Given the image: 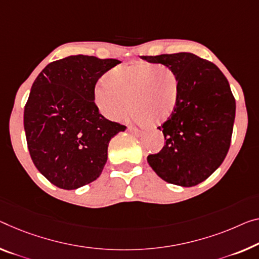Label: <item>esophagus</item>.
<instances>
[{
	"mask_svg": "<svg viewBox=\"0 0 259 259\" xmlns=\"http://www.w3.org/2000/svg\"><path fill=\"white\" fill-rule=\"evenodd\" d=\"M127 130H128L130 133L135 134V135H140L141 134V131L137 128V127H134V126H128V128H127Z\"/></svg>",
	"mask_w": 259,
	"mask_h": 259,
	"instance_id": "34e87169",
	"label": "esophagus"
}]
</instances>
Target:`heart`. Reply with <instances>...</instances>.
Returning <instances> with one entry per match:
<instances>
[{
    "instance_id": "1",
    "label": "heart",
    "mask_w": 259,
    "mask_h": 259,
    "mask_svg": "<svg viewBox=\"0 0 259 259\" xmlns=\"http://www.w3.org/2000/svg\"><path fill=\"white\" fill-rule=\"evenodd\" d=\"M180 95L181 78L176 70L145 62L111 70L94 91L95 103L110 120H122L131 102L134 120L150 126L162 124L174 113Z\"/></svg>"
}]
</instances>
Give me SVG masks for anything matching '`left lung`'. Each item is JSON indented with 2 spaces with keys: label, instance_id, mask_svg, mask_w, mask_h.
Segmentation results:
<instances>
[{
  "label": "left lung",
  "instance_id": "left-lung-1",
  "mask_svg": "<svg viewBox=\"0 0 259 259\" xmlns=\"http://www.w3.org/2000/svg\"><path fill=\"white\" fill-rule=\"evenodd\" d=\"M141 58L171 67L181 78L176 110L158 126L164 147L147 161L170 184L197 185L221 165L229 150L236 110L229 83L213 62L192 53Z\"/></svg>",
  "mask_w": 259,
  "mask_h": 259
}]
</instances>
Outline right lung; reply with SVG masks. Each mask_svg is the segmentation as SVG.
<instances>
[{
	"label": "right lung",
	"mask_w": 259,
	"mask_h": 259,
	"mask_svg": "<svg viewBox=\"0 0 259 259\" xmlns=\"http://www.w3.org/2000/svg\"><path fill=\"white\" fill-rule=\"evenodd\" d=\"M116 59L70 55L47 65L24 106V130L35 168L52 184L74 190L99 177L111 139L125 125L103 117L94 91Z\"/></svg>",
	"instance_id": "right-lung-1"
}]
</instances>
